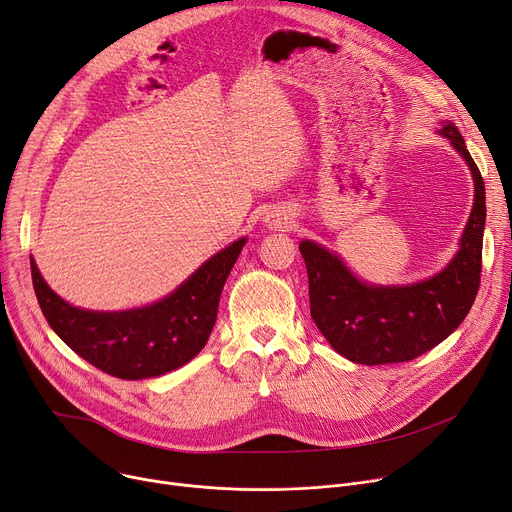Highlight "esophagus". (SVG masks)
<instances>
[{
	"instance_id": "esophagus-1",
	"label": "esophagus",
	"mask_w": 512,
	"mask_h": 512,
	"mask_svg": "<svg viewBox=\"0 0 512 512\" xmlns=\"http://www.w3.org/2000/svg\"><path fill=\"white\" fill-rule=\"evenodd\" d=\"M265 224L271 230H290L294 226V214L286 208H274L267 212Z\"/></svg>"
}]
</instances>
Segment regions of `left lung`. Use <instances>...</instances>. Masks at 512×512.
<instances>
[{
  "label": "left lung",
  "mask_w": 512,
  "mask_h": 512,
  "mask_svg": "<svg viewBox=\"0 0 512 512\" xmlns=\"http://www.w3.org/2000/svg\"><path fill=\"white\" fill-rule=\"evenodd\" d=\"M440 133L469 164L475 199L461 249L438 276L399 288L368 286L317 243L302 241L298 247L309 274L311 317L331 348L352 362L379 366L422 356L461 325L478 296L486 224L484 179L457 125L447 121Z\"/></svg>",
  "instance_id": "8db88e82"
}]
</instances>
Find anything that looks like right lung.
Returning a JSON list of instances; mask_svg holds the SVG:
<instances>
[{"mask_svg": "<svg viewBox=\"0 0 512 512\" xmlns=\"http://www.w3.org/2000/svg\"><path fill=\"white\" fill-rule=\"evenodd\" d=\"M245 238L216 253L164 300L135 311L94 313L61 300L30 259L32 286L51 329L111 377L138 381L187 364L208 344L218 302Z\"/></svg>", "mask_w": 512, "mask_h": 512, "instance_id": "obj_1", "label": "right lung"}]
</instances>
